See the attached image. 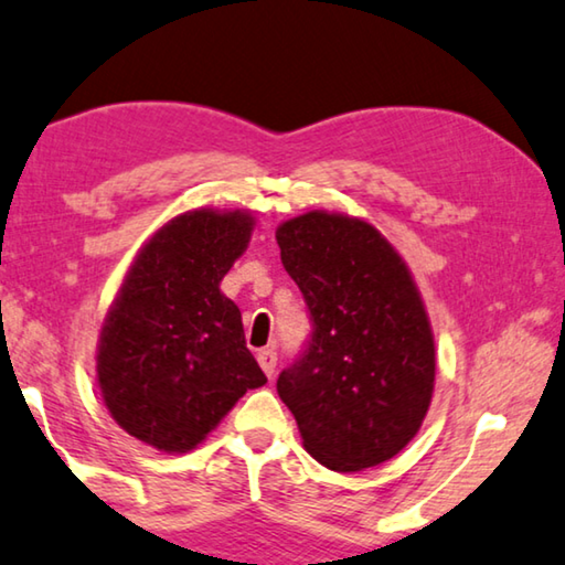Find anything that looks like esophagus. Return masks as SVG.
Wrapping results in <instances>:
<instances>
[{"mask_svg":"<svg viewBox=\"0 0 565 565\" xmlns=\"http://www.w3.org/2000/svg\"><path fill=\"white\" fill-rule=\"evenodd\" d=\"M257 362H260V367H263V372L267 374V377H273L275 374V364H277V352L275 350H260L257 352Z\"/></svg>","mask_w":565,"mask_h":565,"instance_id":"34e87169","label":"esophagus"}]
</instances>
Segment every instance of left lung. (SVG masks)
I'll return each instance as SVG.
<instances>
[{
  "label": "left lung",
  "mask_w": 565,
  "mask_h": 565,
  "mask_svg": "<svg viewBox=\"0 0 565 565\" xmlns=\"http://www.w3.org/2000/svg\"><path fill=\"white\" fill-rule=\"evenodd\" d=\"M275 237L312 322L277 394L322 467H377L414 439L434 392V338L407 265L348 215L305 213Z\"/></svg>",
  "instance_id": "8db88e82"
}]
</instances>
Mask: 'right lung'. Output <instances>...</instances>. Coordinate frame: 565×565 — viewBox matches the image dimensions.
<instances>
[{"label":"right lung","mask_w":565,"mask_h":565,"mask_svg":"<svg viewBox=\"0 0 565 565\" xmlns=\"http://www.w3.org/2000/svg\"><path fill=\"white\" fill-rule=\"evenodd\" d=\"M247 213L191 211L166 223L128 270L98 340L96 372L118 427L191 451L267 377L245 348L223 275L250 241Z\"/></svg>","instance_id":"right-lung-1"}]
</instances>
